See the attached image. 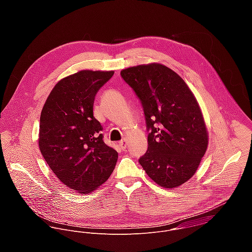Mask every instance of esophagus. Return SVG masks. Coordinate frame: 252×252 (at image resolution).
Returning <instances> with one entry per match:
<instances>
[{"label":"esophagus","instance_id":"34e87169","mask_svg":"<svg viewBox=\"0 0 252 252\" xmlns=\"http://www.w3.org/2000/svg\"><path fill=\"white\" fill-rule=\"evenodd\" d=\"M119 146H120V148L122 149V150H125L126 149V142H124V141H121V142H119Z\"/></svg>","mask_w":252,"mask_h":252}]
</instances>
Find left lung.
<instances>
[{
  "instance_id": "obj_1",
  "label": "left lung",
  "mask_w": 252,
  "mask_h": 252,
  "mask_svg": "<svg viewBox=\"0 0 252 252\" xmlns=\"http://www.w3.org/2000/svg\"><path fill=\"white\" fill-rule=\"evenodd\" d=\"M144 108L147 151L139 162L165 188H177L196 173L209 136L199 104L177 72L152 63L122 70Z\"/></svg>"
}]
</instances>
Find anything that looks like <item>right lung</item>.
<instances>
[{
	"label": "right lung",
	"instance_id": "right-lung-1",
	"mask_svg": "<svg viewBox=\"0 0 252 252\" xmlns=\"http://www.w3.org/2000/svg\"><path fill=\"white\" fill-rule=\"evenodd\" d=\"M113 73L84 70L61 79L40 113L41 155L60 181L80 194L106 182L118 158L104 143L103 127L93 115L95 96Z\"/></svg>",
	"mask_w": 252,
	"mask_h": 252
}]
</instances>
